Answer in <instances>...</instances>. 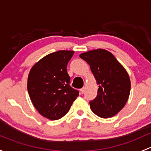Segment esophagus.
<instances>
[{
	"mask_svg": "<svg viewBox=\"0 0 151 151\" xmlns=\"http://www.w3.org/2000/svg\"><path fill=\"white\" fill-rule=\"evenodd\" d=\"M85 88H81L80 89V93L81 94H83L84 93H85Z\"/></svg>",
	"mask_w": 151,
	"mask_h": 151,
	"instance_id": "obj_1",
	"label": "esophagus"
}]
</instances>
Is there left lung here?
<instances>
[{
	"instance_id": "8db88e82",
	"label": "left lung",
	"mask_w": 151,
	"mask_h": 151,
	"mask_svg": "<svg viewBox=\"0 0 151 151\" xmlns=\"http://www.w3.org/2000/svg\"><path fill=\"white\" fill-rule=\"evenodd\" d=\"M80 57L90 65L98 85V94L90 102L95 114L107 119L118 114L129 98L131 82L127 71L114 55L104 49L81 53Z\"/></svg>"
}]
</instances>
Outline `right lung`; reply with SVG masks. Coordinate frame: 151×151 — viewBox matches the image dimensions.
<instances>
[{"mask_svg":"<svg viewBox=\"0 0 151 151\" xmlns=\"http://www.w3.org/2000/svg\"><path fill=\"white\" fill-rule=\"evenodd\" d=\"M73 50H58L45 55L30 69L27 90L33 106L50 120L62 118L70 109L79 92L69 85L66 70Z\"/></svg>","mask_w":151,"mask_h":151,"instance_id":"right-lung-1","label":"right lung"}]
</instances>
